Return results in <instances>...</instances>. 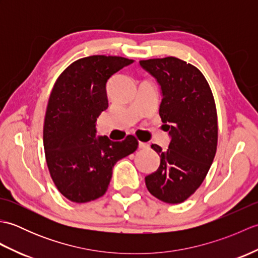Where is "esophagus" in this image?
Listing matches in <instances>:
<instances>
[{"mask_svg": "<svg viewBox=\"0 0 258 258\" xmlns=\"http://www.w3.org/2000/svg\"><path fill=\"white\" fill-rule=\"evenodd\" d=\"M139 147H140V149H142V150H145V149H149L150 144L144 143V142H140V143H139Z\"/></svg>", "mask_w": 258, "mask_h": 258, "instance_id": "obj_1", "label": "esophagus"}]
</instances>
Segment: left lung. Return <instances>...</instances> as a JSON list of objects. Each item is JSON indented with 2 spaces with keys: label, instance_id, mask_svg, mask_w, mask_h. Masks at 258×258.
Returning a JSON list of instances; mask_svg holds the SVG:
<instances>
[{
  "label": "left lung",
  "instance_id": "8db88e82",
  "mask_svg": "<svg viewBox=\"0 0 258 258\" xmlns=\"http://www.w3.org/2000/svg\"><path fill=\"white\" fill-rule=\"evenodd\" d=\"M140 64L161 85L160 116L172 138L165 151L152 145L161 164L145 177V184L156 199L178 204L200 187L215 157V101L205 76L194 65L174 56L142 59Z\"/></svg>",
  "mask_w": 258,
  "mask_h": 258
}]
</instances>
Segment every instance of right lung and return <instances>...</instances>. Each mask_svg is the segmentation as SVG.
Wrapping results in <instances>:
<instances>
[{
	"label": "right lung",
	"mask_w": 258,
	"mask_h": 258,
	"mask_svg": "<svg viewBox=\"0 0 258 258\" xmlns=\"http://www.w3.org/2000/svg\"><path fill=\"white\" fill-rule=\"evenodd\" d=\"M132 62L106 55L76 59L53 86L43 127L45 160L56 188L71 202L103 196L114 164L138 150L134 135L122 142L95 138L96 118L108 106L107 80Z\"/></svg>",
	"instance_id": "right-lung-1"
}]
</instances>
